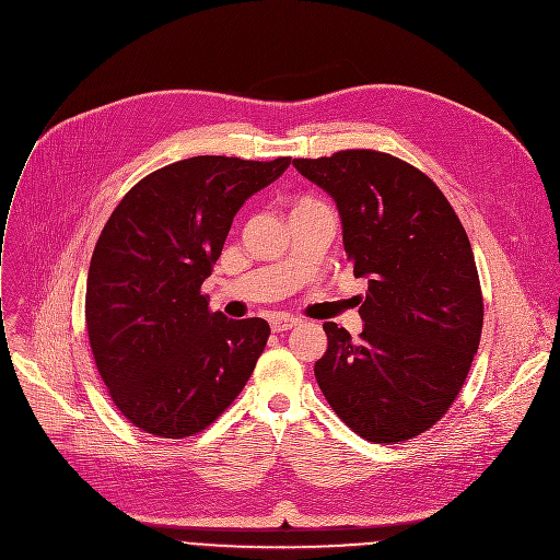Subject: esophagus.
Returning <instances> with one entry per match:
<instances>
[{"label":"esophagus","mask_w":560,"mask_h":560,"mask_svg":"<svg viewBox=\"0 0 560 560\" xmlns=\"http://www.w3.org/2000/svg\"><path fill=\"white\" fill-rule=\"evenodd\" d=\"M269 322H271V328L276 332H282V330H289V328L298 326V317H291V315H273Z\"/></svg>","instance_id":"obj_1"}]
</instances>
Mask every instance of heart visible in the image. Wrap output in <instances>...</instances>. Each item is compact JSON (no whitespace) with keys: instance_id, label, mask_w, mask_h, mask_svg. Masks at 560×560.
I'll return each mask as SVG.
<instances>
[{"instance_id":"obj_1","label":"heart","mask_w":560,"mask_h":560,"mask_svg":"<svg viewBox=\"0 0 560 560\" xmlns=\"http://www.w3.org/2000/svg\"><path fill=\"white\" fill-rule=\"evenodd\" d=\"M302 202H308V200H302ZM298 205H300V202H298Z\"/></svg>"}]
</instances>
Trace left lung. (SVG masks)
<instances>
[{
  "label": "left lung",
  "mask_w": 560,
  "mask_h": 560,
  "mask_svg": "<svg viewBox=\"0 0 560 560\" xmlns=\"http://www.w3.org/2000/svg\"><path fill=\"white\" fill-rule=\"evenodd\" d=\"M293 167L335 200L347 258L369 280L360 340L324 322L317 386L366 441L412 439L451 408L479 349L483 298L466 230L441 189L390 154L345 150Z\"/></svg>",
  "instance_id": "obj_1"
}]
</instances>
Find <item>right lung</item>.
I'll use <instances>...</instances> for the list:
<instances>
[{"label":"right lung","mask_w":560,"mask_h":560,"mask_svg":"<svg viewBox=\"0 0 560 560\" xmlns=\"http://www.w3.org/2000/svg\"><path fill=\"white\" fill-rule=\"evenodd\" d=\"M289 165L191 156L139 180L105 222L88 271V338L112 401L137 428L191 436L252 377L269 324L211 313L200 284L238 209Z\"/></svg>","instance_id":"1"}]
</instances>
